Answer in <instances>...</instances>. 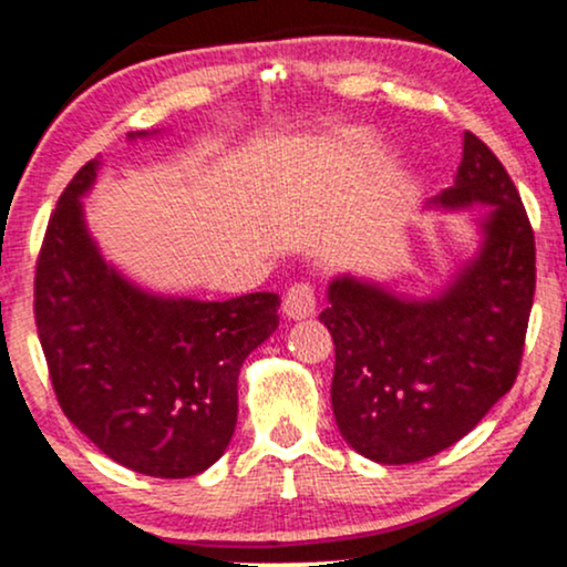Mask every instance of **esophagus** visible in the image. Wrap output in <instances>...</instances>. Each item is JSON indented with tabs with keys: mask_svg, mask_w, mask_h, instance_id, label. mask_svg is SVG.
Masks as SVG:
<instances>
[{
	"mask_svg": "<svg viewBox=\"0 0 567 567\" xmlns=\"http://www.w3.org/2000/svg\"><path fill=\"white\" fill-rule=\"evenodd\" d=\"M317 309L315 288L309 282H298L288 290L282 298V312L290 320H303V317H312Z\"/></svg>",
	"mask_w": 567,
	"mask_h": 567,
	"instance_id": "1",
	"label": "esophagus"
}]
</instances>
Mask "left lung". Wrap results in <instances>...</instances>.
I'll return each mask as SVG.
<instances>
[{"label":"left lung","instance_id":"obj_1","mask_svg":"<svg viewBox=\"0 0 567 567\" xmlns=\"http://www.w3.org/2000/svg\"><path fill=\"white\" fill-rule=\"evenodd\" d=\"M471 213L476 250L444 288L398 293L354 274L328 282L320 315L336 344L331 403L341 439L382 465L439 455L512 390L525 347L536 241L495 153L471 132L455 183L425 204Z\"/></svg>","mask_w":567,"mask_h":567}]
</instances>
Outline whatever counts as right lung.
Returning a JSON list of instances; mask_svg holds the SVG:
<instances>
[{
    "mask_svg": "<svg viewBox=\"0 0 567 567\" xmlns=\"http://www.w3.org/2000/svg\"><path fill=\"white\" fill-rule=\"evenodd\" d=\"M158 132H132L128 142ZM102 161L83 166L48 223L34 317L61 409L136 474L188 478L231 444L239 369L279 326L277 293L164 296L110 264L85 220Z\"/></svg>",
    "mask_w": 567,
    "mask_h": 567,
    "instance_id": "right-lung-1",
    "label": "right lung"
}]
</instances>
